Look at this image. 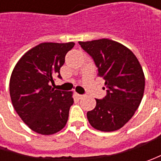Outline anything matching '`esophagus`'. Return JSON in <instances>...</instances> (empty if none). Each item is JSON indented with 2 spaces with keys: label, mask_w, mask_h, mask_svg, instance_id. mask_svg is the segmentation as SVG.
Here are the masks:
<instances>
[{
  "label": "esophagus",
  "mask_w": 161,
  "mask_h": 161,
  "mask_svg": "<svg viewBox=\"0 0 161 161\" xmlns=\"http://www.w3.org/2000/svg\"><path fill=\"white\" fill-rule=\"evenodd\" d=\"M75 95H76V97H77L78 98H80H80H82V97H84V95H80V94H78V93H76Z\"/></svg>",
  "instance_id": "esophagus-1"
}]
</instances>
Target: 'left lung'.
Segmentation results:
<instances>
[{"label": "left lung", "mask_w": 161, "mask_h": 161, "mask_svg": "<svg viewBox=\"0 0 161 161\" xmlns=\"http://www.w3.org/2000/svg\"><path fill=\"white\" fill-rule=\"evenodd\" d=\"M79 44L93 58L97 75L108 88L107 96L96 98L95 108L87 113L90 125L102 132L119 130L133 117L142 99V68L134 53L116 41L102 38Z\"/></svg>", "instance_id": "left-lung-1"}]
</instances>
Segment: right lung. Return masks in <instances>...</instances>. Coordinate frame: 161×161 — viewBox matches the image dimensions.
I'll list each match as a JSON object with an SVG mask.
<instances>
[{
    "mask_svg": "<svg viewBox=\"0 0 161 161\" xmlns=\"http://www.w3.org/2000/svg\"><path fill=\"white\" fill-rule=\"evenodd\" d=\"M75 43H41L23 54L9 80L12 106L32 131L43 135L65 126L73 104L72 91L54 90L53 77L60 75L65 55Z\"/></svg>",
    "mask_w": 161,
    "mask_h": 161,
    "instance_id": "right-lung-1",
    "label": "right lung"
}]
</instances>
